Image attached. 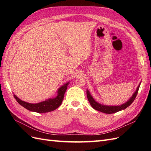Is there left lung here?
Returning <instances> with one entry per match:
<instances>
[{"mask_svg":"<svg viewBox=\"0 0 151 151\" xmlns=\"http://www.w3.org/2000/svg\"><path fill=\"white\" fill-rule=\"evenodd\" d=\"M140 84H139L137 88L135 91V92L134 93L133 95H132V96L130 98V99L129 100V101L122 105H119V106H106V105H103L96 102L92 97V96L91 95L89 91L88 90H87L86 91L87 97H88V101L90 104L91 105V106H92L94 109H96V110H98L106 114L115 113L116 112L122 110V109H125L127 107H129L130 105L133 103V101H134V99L137 96V95L138 91L140 88Z\"/></svg>","mask_w":151,"mask_h":151,"instance_id":"obj_1","label":"left lung"}]
</instances>
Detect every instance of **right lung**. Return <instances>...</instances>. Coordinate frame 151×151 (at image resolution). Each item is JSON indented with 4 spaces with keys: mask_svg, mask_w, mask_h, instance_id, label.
<instances>
[{
    "mask_svg": "<svg viewBox=\"0 0 151 151\" xmlns=\"http://www.w3.org/2000/svg\"><path fill=\"white\" fill-rule=\"evenodd\" d=\"M68 83H69V82H68L65 84L63 85L58 89V94L55 98H50L46 100V101L38 103H29L22 101L19 98H18L15 94H14V96L18 103L31 111H34L40 113L52 111L60 106L63 99V96H64V94L67 90Z\"/></svg>",
    "mask_w": 151,
    "mask_h": 151,
    "instance_id": "obj_1",
    "label": "right lung"
}]
</instances>
